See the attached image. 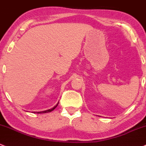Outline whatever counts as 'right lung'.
I'll list each match as a JSON object with an SVG mask.
<instances>
[{
  "mask_svg": "<svg viewBox=\"0 0 146 146\" xmlns=\"http://www.w3.org/2000/svg\"><path fill=\"white\" fill-rule=\"evenodd\" d=\"M58 104H57V106H55V107H54V108H52V109H50V110H45V111H42V112H37L36 113H47V112H51V111H52L53 110H55V108H56L57 106H58Z\"/></svg>",
  "mask_w": 146,
  "mask_h": 146,
  "instance_id": "1",
  "label": "right lung"
}]
</instances>
